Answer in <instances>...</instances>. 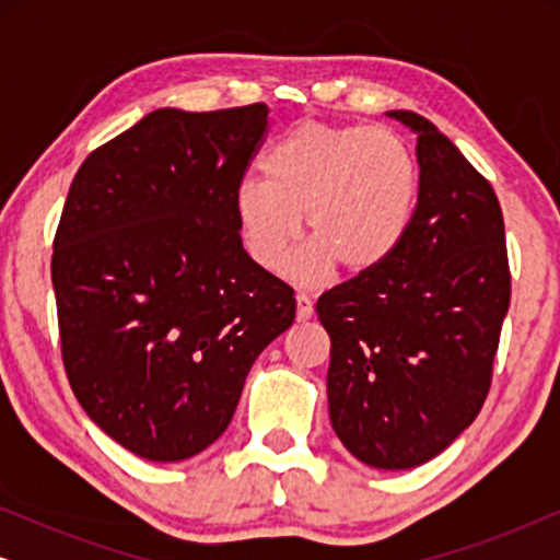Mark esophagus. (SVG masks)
I'll use <instances>...</instances> for the list:
<instances>
[{"mask_svg":"<svg viewBox=\"0 0 560 560\" xmlns=\"http://www.w3.org/2000/svg\"><path fill=\"white\" fill-rule=\"evenodd\" d=\"M313 316V301L305 293L295 295V318L298 320H308Z\"/></svg>","mask_w":560,"mask_h":560,"instance_id":"obj_1","label":"esophagus"}]
</instances>
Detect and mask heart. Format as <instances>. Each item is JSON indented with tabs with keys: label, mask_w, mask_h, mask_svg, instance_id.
I'll return each instance as SVG.
<instances>
[{
	"label": "heart",
	"mask_w": 560,
	"mask_h": 560,
	"mask_svg": "<svg viewBox=\"0 0 560 560\" xmlns=\"http://www.w3.org/2000/svg\"><path fill=\"white\" fill-rule=\"evenodd\" d=\"M265 178L234 190V219L244 249L265 272L288 270L305 234L311 247L298 265L318 282L341 265L364 275L387 262L408 234L418 203V163L408 142L387 127L328 125L305 119L265 155Z\"/></svg>",
	"instance_id": "heart-1"
}]
</instances>
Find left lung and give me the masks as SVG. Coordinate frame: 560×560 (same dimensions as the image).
I'll list each match as a JSON object with an SVG mask.
<instances>
[{
  "label": "left lung",
  "mask_w": 560,
  "mask_h": 560,
  "mask_svg": "<svg viewBox=\"0 0 560 560\" xmlns=\"http://www.w3.org/2000/svg\"><path fill=\"white\" fill-rule=\"evenodd\" d=\"M418 135V203L395 255L318 298L331 336L328 416L374 469L431 462L479 416L510 308L504 221L489 180L433 121Z\"/></svg>",
  "instance_id": "8db88e82"
}]
</instances>
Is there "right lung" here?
I'll list each match as a JSON object with an SVG mask.
<instances>
[{
    "label": "right lung",
    "instance_id": "1",
    "mask_svg": "<svg viewBox=\"0 0 560 560\" xmlns=\"http://www.w3.org/2000/svg\"><path fill=\"white\" fill-rule=\"evenodd\" d=\"M267 114L158 109L91 152L68 190L50 262L68 382L150 462L211 446L295 320L293 288L252 262L234 219Z\"/></svg>",
    "mask_w": 560,
    "mask_h": 560
}]
</instances>
